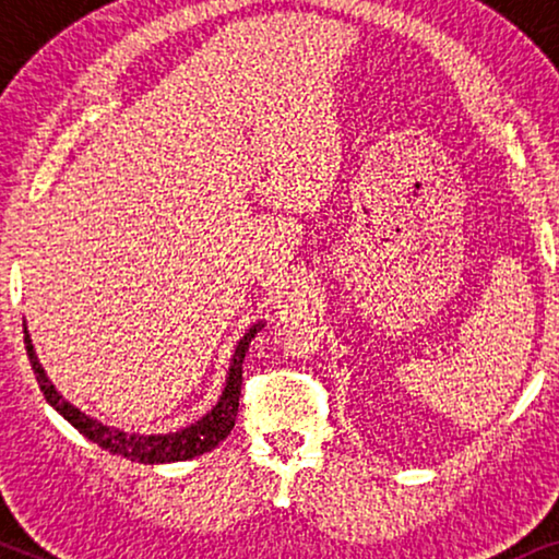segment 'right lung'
Instances as JSON below:
<instances>
[{
  "instance_id": "add662e5",
  "label": "right lung",
  "mask_w": 559,
  "mask_h": 559,
  "mask_svg": "<svg viewBox=\"0 0 559 559\" xmlns=\"http://www.w3.org/2000/svg\"><path fill=\"white\" fill-rule=\"evenodd\" d=\"M262 331V323L251 325L249 333L243 335L236 346V354L231 358V369H228L226 389L221 394L216 407H213L203 419H198L195 425L186 427L180 432L170 435H127L121 430H111V427H104L96 419L83 415L81 409H75L73 404H68L63 396L56 392V386L50 384L48 377H45L40 361H37L33 341H29L27 328H25V348L29 356V366H33L37 384H40V392L45 394L52 407H56L60 415H63L68 423H71L81 435H86L91 442H96L98 448L109 450L114 455L127 457V461L134 463H175V461H190V457L209 453L218 445L221 440L228 438V432L234 430L236 412H239V396H241V369H243V356H247L249 343L254 338V333Z\"/></svg>"
}]
</instances>
